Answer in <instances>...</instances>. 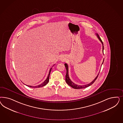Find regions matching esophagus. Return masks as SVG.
I'll list each match as a JSON object with an SVG mask.
<instances>
[{
	"label": "esophagus",
	"mask_w": 123,
	"mask_h": 123,
	"mask_svg": "<svg viewBox=\"0 0 123 123\" xmlns=\"http://www.w3.org/2000/svg\"><path fill=\"white\" fill-rule=\"evenodd\" d=\"M61 60L62 61H64L65 60V58H63V57H62V58H61Z\"/></svg>",
	"instance_id": "obj_1"
}]
</instances>
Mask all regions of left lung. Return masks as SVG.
Returning <instances> with one entry per match:
<instances>
[{
	"label": "left lung",
	"mask_w": 123,
	"mask_h": 123,
	"mask_svg": "<svg viewBox=\"0 0 123 123\" xmlns=\"http://www.w3.org/2000/svg\"><path fill=\"white\" fill-rule=\"evenodd\" d=\"M96 35L97 36V37L98 38V39H99V41H100V42L102 43V45H103V54H104V52H103V51H104V46H103V42H102V40L101 39V38H100V37H99V36L98 34V33H96ZM104 60H103V62H102V65L103 64V62H104ZM65 66L66 68V70H67V73H66V82L67 83V84H68L69 86H70L72 87L73 88L75 89H83V88H85L89 87V86H90L92 84H93L94 83V82L95 81V80L97 78L99 74H99H98V75H97V76L95 77V79L91 83H90L88 84L85 85H83V86L77 85L75 84L74 83H73V82L71 81V79H70V78H69V74H68V72H68V64L67 63L65 64Z\"/></svg>",
	"instance_id": "1"
}]
</instances>
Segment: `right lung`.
Masks as SVG:
<instances>
[{
    "label": "right lung",
    "mask_w": 123,
    "mask_h": 123,
    "mask_svg": "<svg viewBox=\"0 0 123 123\" xmlns=\"http://www.w3.org/2000/svg\"><path fill=\"white\" fill-rule=\"evenodd\" d=\"M54 66V65H53ZM52 68L50 69L49 70V74H48V77L47 78L46 80L44 81L43 82V83L40 84L38 86H28V85H26L27 86H28V87H32V88H40V87H43L45 86L46 85H47L48 83V82H49V76H50V73H51V71L52 70Z\"/></svg>",
    "instance_id": "right-lung-1"
}]
</instances>
